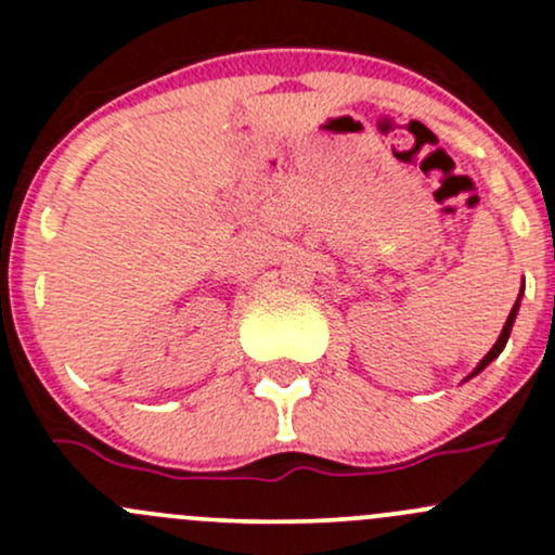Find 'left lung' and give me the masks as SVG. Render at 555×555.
<instances>
[{
  "mask_svg": "<svg viewBox=\"0 0 555 555\" xmlns=\"http://www.w3.org/2000/svg\"><path fill=\"white\" fill-rule=\"evenodd\" d=\"M520 295H524V287H520V293H518V300H516V306H513V311H511V317H507V322H505V327H502V333H500V338H496V344L491 346V351L489 354L483 357V360L478 362V365H475V371L469 373L467 378H475L478 376L480 371H483L486 365H491V362L496 360V357L502 354V349H505V344H507V338H511V330H513V322H516V317H518V309H520ZM467 378H464V382H467Z\"/></svg>",
  "mask_w": 555,
  "mask_h": 555,
  "instance_id": "1",
  "label": "left lung"
}]
</instances>
